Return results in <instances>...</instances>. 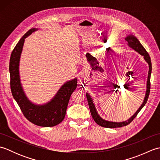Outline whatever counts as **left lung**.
I'll use <instances>...</instances> for the list:
<instances>
[{
	"label": "left lung",
	"instance_id": "8db88e82",
	"mask_svg": "<svg viewBox=\"0 0 160 160\" xmlns=\"http://www.w3.org/2000/svg\"><path fill=\"white\" fill-rule=\"evenodd\" d=\"M125 40L128 42V46L130 47V48L135 50V52H137L140 54L141 56L144 57V59L145 60L146 62H147L148 64V78H147V90H146V93H145V97L143 100V102L141 104V106L139 107L137 111L132 115V116L128 119L127 120L120 122H111L104 120V119L102 118L100 115L98 114V111L96 110V106H95L93 99L89 95V93H86V96L87 98L88 104H89V109L91 111V115H92V118H93L94 121L96 122V123L101 126V127H106V128H117V127H124V126L128 125L130 124L131 122L132 121V120L137 116L139 112L140 111L142 108L144 107V105L147 103L148 100L149 93H150V89H151V74L152 71V64H151V58L149 56L148 52L146 51L144 47L142 45L140 42L139 41V40L135 37V36L130 34L128 35L125 38Z\"/></svg>",
	"mask_w": 160,
	"mask_h": 160
}]
</instances>
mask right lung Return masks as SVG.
<instances>
[{
	"label": "right lung",
	"mask_w": 160,
	"mask_h": 160,
	"mask_svg": "<svg viewBox=\"0 0 160 160\" xmlns=\"http://www.w3.org/2000/svg\"><path fill=\"white\" fill-rule=\"evenodd\" d=\"M38 29H29L20 38L12 51L9 61L10 86L13 98L29 121L40 127H54L60 124L65 117L70 97L77 87L78 79L74 78L67 81L60 87L52 99L45 104H36L29 100L20 82L19 64L25 39Z\"/></svg>",
	"instance_id": "add662e5"
}]
</instances>
